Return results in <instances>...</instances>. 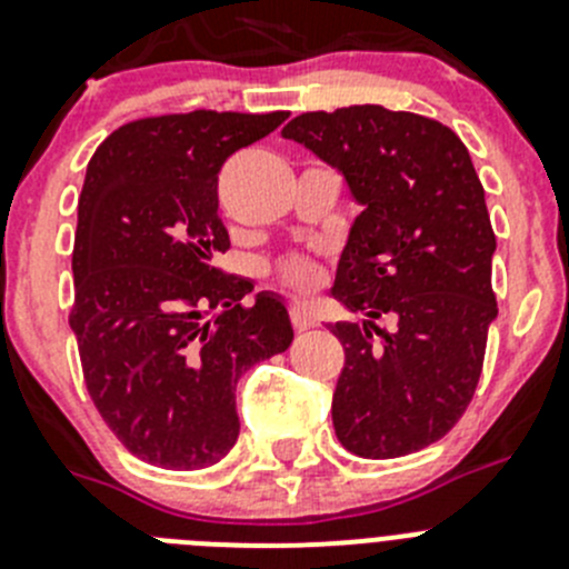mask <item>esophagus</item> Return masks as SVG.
Returning <instances> with one entry per match:
<instances>
[{
	"mask_svg": "<svg viewBox=\"0 0 569 569\" xmlns=\"http://www.w3.org/2000/svg\"><path fill=\"white\" fill-rule=\"evenodd\" d=\"M290 325L299 332L316 327V312H312V307L305 305V301H293V305H290Z\"/></svg>",
	"mask_w": 569,
	"mask_h": 569,
	"instance_id": "esophagus-1",
	"label": "esophagus"
}]
</instances>
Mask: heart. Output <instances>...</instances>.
Returning <instances> with one entry per match:
<instances>
[{
	"label": "heart",
	"mask_w": 569,
	"mask_h": 569,
	"mask_svg": "<svg viewBox=\"0 0 569 569\" xmlns=\"http://www.w3.org/2000/svg\"><path fill=\"white\" fill-rule=\"evenodd\" d=\"M270 273H273L284 288L310 290L321 281V264L319 259L307 257V253H290V257L279 259Z\"/></svg>",
	"instance_id": "b5f03b06"
}]
</instances>
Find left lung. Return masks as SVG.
I'll use <instances>...</instances> for the list:
<instances>
[{"label":"left lung","instance_id":"8db88e82","mask_svg":"<svg viewBox=\"0 0 569 569\" xmlns=\"http://www.w3.org/2000/svg\"><path fill=\"white\" fill-rule=\"evenodd\" d=\"M281 134L336 166L363 206L332 288L367 319L330 327L338 440L369 460L420 451L466 415L497 319V237L471 154L435 118L378 103L301 112Z\"/></svg>","mask_w":569,"mask_h":569}]
</instances>
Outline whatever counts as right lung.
<instances>
[{
	"label": "right lung",
	"mask_w": 569,
	"mask_h": 569,
	"mask_svg": "<svg viewBox=\"0 0 569 569\" xmlns=\"http://www.w3.org/2000/svg\"><path fill=\"white\" fill-rule=\"evenodd\" d=\"M288 112H171L114 129L78 200L70 327L112 435L152 466H213L239 437L237 380L293 341L276 296L217 264L231 248L217 182L233 152ZM226 306L213 322L208 309Z\"/></svg>",
	"instance_id": "obj_1"
}]
</instances>
